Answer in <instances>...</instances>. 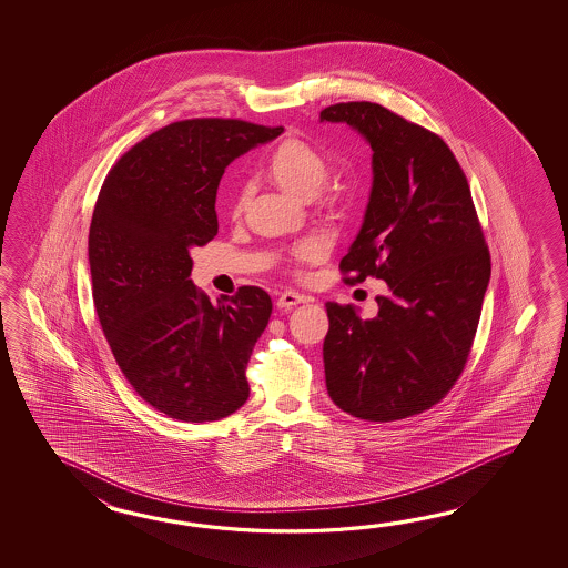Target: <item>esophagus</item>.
Here are the masks:
<instances>
[{
    "instance_id": "34e87169",
    "label": "esophagus",
    "mask_w": 568,
    "mask_h": 568,
    "mask_svg": "<svg viewBox=\"0 0 568 568\" xmlns=\"http://www.w3.org/2000/svg\"><path fill=\"white\" fill-rule=\"evenodd\" d=\"M308 298L304 296V294H298V292H292V290H286V292H282L278 296V308H292V306H296V304H301V302H306Z\"/></svg>"
}]
</instances>
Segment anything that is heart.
Returning a JSON list of instances; mask_svg holds the SVG:
<instances>
[{
    "label": "heart",
    "mask_w": 568,
    "mask_h": 568,
    "mask_svg": "<svg viewBox=\"0 0 568 568\" xmlns=\"http://www.w3.org/2000/svg\"><path fill=\"white\" fill-rule=\"evenodd\" d=\"M267 166L272 179L278 182L284 191L301 199H311L313 194L318 193L328 174L325 156L302 140L282 142L272 152ZM237 205H242V199ZM321 254L323 247L316 242H301L292 250V257L296 262H313Z\"/></svg>",
    "instance_id": "1"
}]
</instances>
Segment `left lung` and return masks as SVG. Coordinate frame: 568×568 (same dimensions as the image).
<instances>
[{
  "label": "left lung",
  "instance_id": "8db88e82",
  "mask_svg": "<svg viewBox=\"0 0 568 568\" xmlns=\"http://www.w3.org/2000/svg\"><path fill=\"white\" fill-rule=\"evenodd\" d=\"M321 121L347 123L374 152L362 230L338 267L349 284H387L375 318L326 302V392L355 418L402 420L459 379L491 257L465 172L436 133L369 101L331 105Z\"/></svg>",
  "mask_w": 568,
  "mask_h": 568
}]
</instances>
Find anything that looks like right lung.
Returning <instances> with one entry per match:
<instances>
[{
	"label": "right lung",
	"instance_id": "obj_1",
	"mask_svg": "<svg viewBox=\"0 0 568 568\" xmlns=\"http://www.w3.org/2000/svg\"><path fill=\"white\" fill-rule=\"evenodd\" d=\"M284 128L170 123L109 170L89 230L97 316L138 396L182 423H213L250 398L245 367L272 314L257 286L217 304L191 280V247L217 235L219 182Z\"/></svg>",
	"mask_w": 568,
	"mask_h": 568
}]
</instances>
